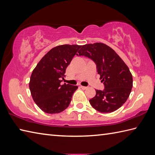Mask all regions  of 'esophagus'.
<instances>
[{
	"label": "esophagus",
	"instance_id": "esophagus-1",
	"mask_svg": "<svg viewBox=\"0 0 155 155\" xmlns=\"http://www.w3.org/2000/svg\"><path fill=\"white\" fill-rule=\"evenodd\" d=\"M81 88H82V89H83V90H85V89H87V88H88L87 87H84V86H81L80 87Z\"/></svg>",
	"mask_w": 155,
	"mask_h": 155
}]
</instances>
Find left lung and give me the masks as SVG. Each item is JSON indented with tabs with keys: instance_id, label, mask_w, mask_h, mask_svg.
I'll use <instances>...</instances> for the list:
<instances>
[{
	"instance_id": "left-lung-1",
	"label": "left lung",
	"mask_w": 155,
	"mask_h": 155,
	"mask_svg": "<svg viewBox=\"0 0 155 155\" xmlns=\"http://www.w3.org/2000/svg\"><path fill=\"white\" fill-rule=\"evenodd\" d=\"M78 52L77 55L94 61L104 86L103 91L96 90L95 97L89 100L91 106L105 113L118 109L133 88V76L127 65L113 49L101 42L82 46Z\"/></svg>"
}]
</instances>
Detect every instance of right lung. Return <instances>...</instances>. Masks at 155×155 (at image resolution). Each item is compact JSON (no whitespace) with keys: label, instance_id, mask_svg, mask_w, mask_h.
I'll return each mask as SVG.
<instances>
[{"label":"right lung","instance_id":"right-lung-1","mask_svg":"<svg viewBox=\"0 0 155 155\" xmlns=\"http://www.w3.org/2000/svg\"><path fill=\"white\" fill-rule=\"evenodd\" d=\"M81 47L74 45L57 46L42 58L32 71L29 88L35 103L45 113H59L70 104L78 87L61 84V82L66 69Z\"/></svg>","mask_w":155,"mask_h":155}]
</instances>
